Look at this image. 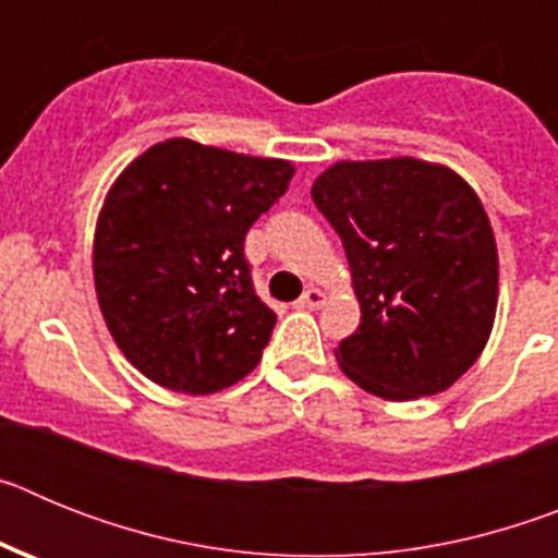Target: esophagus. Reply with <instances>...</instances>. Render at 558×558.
Returning a JSON list of instances; mask_svg holds the SVG:
<instances>
[{"label": "esophagus", "mask_w": 558, "mask_h": 558, "mask_svg": "<svg viewBox=\"0 0 558 558\" xmlns=\"http://www.w3.org/2000/svg\"><path fill=\"white\" fill-rule=\"evenodd\" d=\"M324 302H327V293H324L322 288H307L304 290L302 299H299V307L318 310V307H324Z\"/></svg>", "instance_id": "34e87169"}]
</instances>
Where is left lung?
Instances as JSON below:
<instances>
[{
    "label": "left lung",
    "mask_w": 558,
    "mask_h": 558,
    "mask_svg": "<svg viewBox=\"0 0 558 558\" xmlns=\"http://www.w3.org/2000/svg\"><path fill=\"white\" fill-rule=\"evenodd\" d=\"M313 201L338 231L360 327L335 349L354 386L391 402L441 393L481 357L500 270L489 215L456 170L413 156L335 161Z\"/></svg>",
    "instance_id": "left-lung-1"
}]
</instances>
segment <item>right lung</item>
Wrapping results in <instances>:
<instances>
[{"mask_svg":"<svg viewBox=\"0 0 558 558\" xmlns=\"http://www.w3.org/2000/svg\"><path fill=\"white\" fill-rule=\"evenodd\" d=\"M293 172L288 159L165 140L117 175L97 215L95 290L150 383L204 397L254 372L276 313L251 284L243 240Z\"/></svg>","mask_w":558,"mask_h":558,"instance_id":"add662e5","label":"right lung"}]
</instances>
